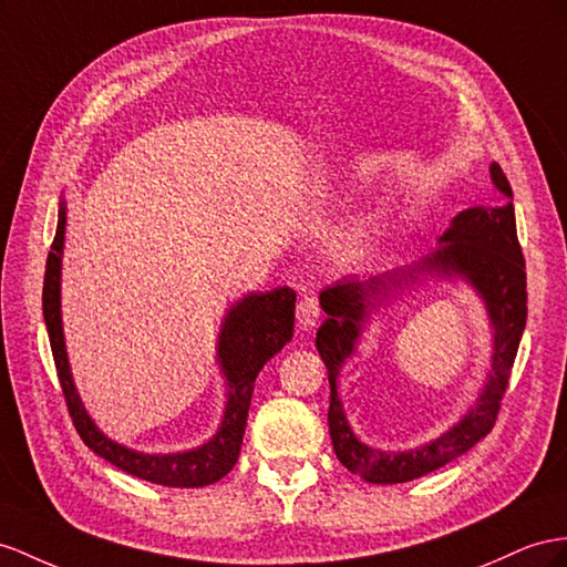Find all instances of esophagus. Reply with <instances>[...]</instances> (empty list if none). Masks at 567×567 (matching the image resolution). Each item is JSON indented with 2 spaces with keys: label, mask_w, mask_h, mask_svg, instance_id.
I'll list each match as a JSON object with an SVG mask.
<instances>
[{
  "label": "esophagus",
  "mask_w": 567,
  "mask_h": 567,
  "mask_svg": "<svg viewBox=\"0 0 567 567\" xmlns=\"http://www.w3.org/2000/svg\"><path fill=\"white\" fill-rule=\"evenodd\" d=\"M318 318H321V307H318V299L307 295L299 303H297V321H299V328L309 330L318 323Z\"/></svg>",
  "instance_id": "34e87169"
}]
</instances>
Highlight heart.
I'll list each match as a JSON object with an SVG mask.
<instances>
[{
  "instance_id": "b5f03b06",
  "label": "heart",
  "mask_w": 567,
  "mask_h": 567,
  "mask_svg": "<svg viewBox=\"0 0 567 567\" xmlns=\"http://www.w3.org/2000/svg\"><path fill=\"white\" fill-rule=\"evenodd\" d=\"M367 239H369V229H367L364 223L357 220V223H352V225H347V229H344V244H347V249L357 251V249H361V246L367 244Z\"/></svg>"
}]
</instances>
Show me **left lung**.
Listing matches in <instances>:
<instances>
[{"label":"left lung","mask_w":567,"mask_h":567,"mask_svg":"<svg viewBox=\"0 0 567 567\" xmlns=\"http://www.w3.org/2000/svg\"><path fill=\"white\" fill-rule=\"evenodd\" d=\"M491 179L505 200L496 206H474L457 213L439 239V249L412 266L359 278L350 275L321 292L326 321L316 332L330 381L328 426L332 450L352 474L371 484H404L424 476L467 453L496 424L501 400L511 379L513 361L527 323V272L517 241L513 188L498 163L491 165ZM422 274L464 279L485 301L494 330V357L487 383L477 402L439 440L412 451H379L361 444L343 416L337 395V379L343 361L355 351L360 330L388 296L399 293Z\"/></svg>","instance_id":"left-lung-1"}]
</instances>
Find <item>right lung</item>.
Masks as SVG:
<instances>
[{
  "label": "right lung",
  "instance_id": "add662e5",
  "mask_svg": "<svg viewBox=\"0 0 567 567\" xmlns=\"http://www.w3.org/2000/svg\"><path fill=\"white\" fill-rule=\"evenodd\" d=\"M64 235L66 203L62 200L56 235L45 266V285H42V316H45L54 367L56 375H60L66 408L83 443L95 455L112 462L114 467L151 484L198 488L220 482L237 464L258 371L292 340L297 292L292 287H278L270 289V292H249L227 309L215 347L217 364H220L227 385V402L223 422L217 426L213 439L198 447L184 450V453H141V450L112 441L110 435L95 426L74 385L62 328Z\"/></svg>",
  "mask_w": 567,
  "mask_h": 567
}]
</instances>
